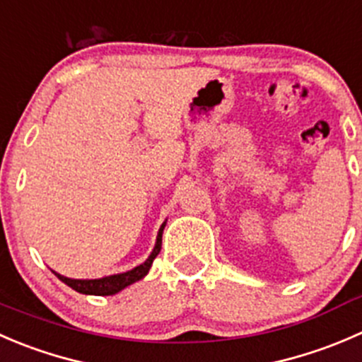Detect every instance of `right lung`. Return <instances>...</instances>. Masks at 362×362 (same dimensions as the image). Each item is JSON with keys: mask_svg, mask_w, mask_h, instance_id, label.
I'll return each mask as SVG.
<instances>
[{"mask_svg": "<svg viewBox=\"0 0 362 362\" xmlns=\"http://www.w3.org/2000/svg\"><path fill=\"white\" fill-rule=\"evenodd\" d=\"M165 223L167 221H163L162 227H160L158 235H156L155 248H153V252L149 253L148 259H146L141 266L134 267V269L127 271V273L110 274V276L95 278V280H75V278L63 276V274L56 273V271H52V273H54L56 276L63 281V284H66L68 287L74 288L75 292H78V294H86V296H114V294H117V292H121L123 288H127L128 285L142 280V278L149 273L153 260H155V257L158 255L160 250H162V234H163V228H165Z\"/></svg>", "mask_w": 362, "mask_h": 362, "instance_id": "1", "label": "right lung"}]
</instances>
